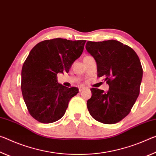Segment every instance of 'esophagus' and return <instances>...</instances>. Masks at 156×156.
I'll return each mask as SVG.
<instances>
[{
	"label": "esophagus",
	"mask_w": 156,
	"mask_h": 156,
	"mask_svg": "<svg viewBox=\"0 0 156 156\" xmlns=\"http://www.w3.org/2000/svg\"><path fill=\"white\" fill-rule=\"evenodd\" d=\"M84 88V87H83V86H80V88H79V90H80V92H81V90H83V89Z\"/></svg>",
	"instance_id": "esophagus-1"
}]
</instances>
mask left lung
<instances>
[{"label": "left lung", "mask_w": 156, "mask_h": 156, "mask_svg": "<svg viewBox=\"0 0 156 156\" xmlns=\"http://www.w3.org/2000/svg\"><path fill=\"white\" fill-rule=\"evenodd\" d=\"M86 49L96 61L98 76L109 86L107 93L90 89L88 111L97 121L115 124L128 115L140 94L143 74L140 58L131 48L116 40L88 41Z\"/></svg>", "instance_id": "obj_1"}]
</instances>
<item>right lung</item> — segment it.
Returning <instances> with one entry per match:
<instances>
[{
  "instance_id": "obj_1",
  "label": "right lung",
  "mask_w": 156,
  "mask_h": 156,
  "mask_svg": "<svg viewBox=\"0 0 156 156\" xmlns=\"http://www.w3.org/2000/svg\"><path fill=\"white\" fill-rule=\"evenodd\" d=\"M86 40L57 38L37 43L23 65L21 90L28 112L43 124L60 119L70 99L79 93L76 87L58 83V73H68L82 54Z\"/></svg>"
}]
</instances>
